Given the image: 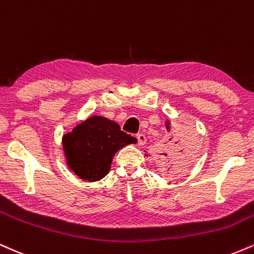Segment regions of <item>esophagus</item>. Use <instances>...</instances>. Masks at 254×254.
I'll return each mask as SVG.
<instances>
[{
  "instance_id": "34e87169",
  "label": "esophagus",
  "mask_w": 254,
  "mask_h": 254,
  "mask_svg": "<svg viewBox=\"0 0 254 254\" xmlns=\"http://www.w3.org/2000/svg\"><path fill=\"white\" fill-rule=\"evenodd\" d=\"M136 139H138V145L139 146H142V145L146 144V136L142 133L136 134Z\"/></svg>"
}]
</instances>
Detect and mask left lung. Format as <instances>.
Wrapping results in <instances>:
<instances>
[{
  "mask_svg": "<svg viewBox=\"0 0 254 254\" xmlns=\"http://www.w3.org/2000/svg\"><path fill=\"white\" fill-rule=\"evenodd\" d=\"M166 129L170 130V121L165 122ZM165 151L159 153V166L160 172L166 176L176 175L182 169H186L190 165L193 158L192 140L188 134L180 135L177 138L169 139L166 141Z\"/></svg>",
  "mask_w": 254,
  "mask_h": 254,
  "instance_id": "left-lung-1",
  "label": "left lung"
}]
</instances>
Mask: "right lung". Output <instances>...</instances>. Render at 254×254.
Here are the masks:
<instances>
[{"label": "right lung", "mask_w": 254, "mask_h": 254, "mask_svg": "<svg viewBox=\"0 0 254 254\" xmlns=\"http://www.w3.org/2000/svg\"><path fill=\"white\" fill-rule=\"evenodd\" d=\"M136 139L122 132L115 121L94 115L63 135L66 164L82 180L96 182L108 175L113 157Z\"/></svg>", "instance_id": "1"}]
</instances>
